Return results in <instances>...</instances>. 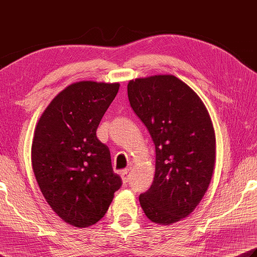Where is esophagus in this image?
I'll list each match as a JSON object with an SVG mask.
<instances>
[{
    "mask_svg": "<svg viewBox=\"0 0 257 257\" xmlns=\"http://www.w3.org/2000/svg\"><path fill=\"white\" fill-rule=\"evenodd\" d=\"M121 179H122V182L123 183H128V180H129V177H130V169L128 168V169H123L122 172H121Z\"/></svg>",
    "mask_w": 257,
    "mask_h": 257,
    "instance_id": "obj_1",
    "label": "esophagus"
}]
</instances>
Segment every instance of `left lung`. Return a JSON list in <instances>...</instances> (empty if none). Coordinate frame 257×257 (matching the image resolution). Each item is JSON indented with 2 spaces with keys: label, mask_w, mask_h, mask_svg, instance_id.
<instances>
[{
  "label": "left lung",
  "mask_w": 257,
  "mask_h": 257,
  "mask_svg": "<svg viewBox=\"0 0 257 257\" xmlns=\"http://www.w3.org/2000/svg\"><path fill=\"white\" fill-rule=\"evenodd\" d=\"M128 99L156 150L154 182L139 196L146 216L170 225L197 207L212 179L216 140L212 120L193 89L172 74L130 80Z\"/></svg>",
  "instance_id": "8db88e82"
}]
</instances>
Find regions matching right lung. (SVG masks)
I'll list each match as a JSON object with an SVG mask.
<instances>
[{
  "instance_id": "right-lung-1",
  "label": "right lung",
  "mask_w": 257,
  "mask_h": 257,
  "mask_svg": "<svg viewBox=\"0 0 257 257\" xmlns=\"http://www.w3.org/2000/svg\"><path fill=\"white\" fill-rule=\"evenodd\" d=\"M119 83L80 81L55 97L40 117L31 149L41 193L65 223L84 228L107 213L122 182L97 128Z\"/></svg>"
}]
</instances>
